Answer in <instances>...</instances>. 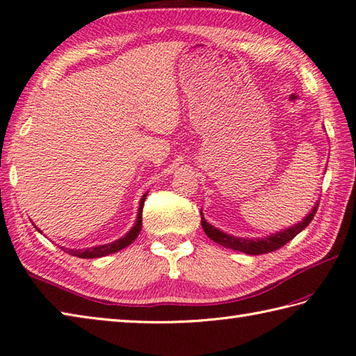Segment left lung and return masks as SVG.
<instances>
[{"label":"left lung","instance_id":"8db88e82","mask_svg":"<svg viewBox=\"0 0 356 356\" xmlns=\"http://www.w3.org/2000/svg\"><path fill=\"white\" fill-rule=\"evenodd\" d=\"M318 205L319 204L316 202L315 207L310 210V213L305 216L301 222H298V224L291 225L289 228L280 229V232L271 233L268 236H264V238H256V239L239 238V236H233V234L222 232V229L213 227L211 224H208L207 219L204 218V213H202V210H200V214H202L200 224H202V228H204V232L208 238L214 242H218L219 245H224L227 248H232V250H236V252H242L245 254H264V253L275 252V250L284 247L285 243L293 239L296 234L301 233L302 229L312 222L313 216H315V213H316Z\"/></svg>","mask_w":356,"mask_h":356}]
</instances>
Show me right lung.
I'll return each instance as SVG.
<instances>
[{"instance_id": "right-lung-1", "label": "right lung", "mask_w": 356, "mask_h": 356, "mask_svg": "<svg viewBox=\"0 0 356 356\" xmlns=\"http://www.w3.org/2000/svg\"><path fill=\"white\" fill-rule=\"evenodd\" d=\"M148 196V193H145L142 199H140V204H138V211H137V219H136V224L131 227L129 232L123 236V238L117 239L114 242H109V243H104V245H95V247H89L85 250H76V248H65L61 247V250H65L66 253L76 256V257H83V259H94V257H102V256H108L111 253H117L120 252L122 248L128 247L129 243H132L136 241V238L140 233L142 229V210H143V204H145V199ZM37 228V227H35ZM38 229V228H37ZM40 232V229H38Z\"/></svg>"}]
</instances>
